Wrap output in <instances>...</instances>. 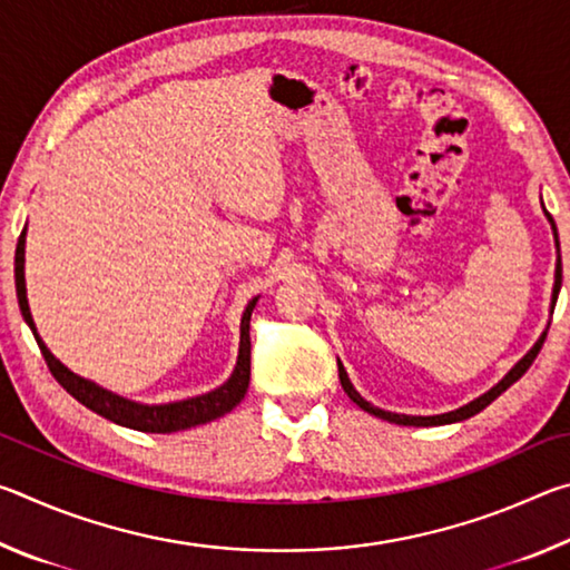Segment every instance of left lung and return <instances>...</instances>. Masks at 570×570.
Listing matches in <instances>:
<instances>
[{
  "label": "left lung",
  "mask_w": 570,
  "mask_h": 570,
  "mask_svg": "<svg viewBox=\"0 0 570 570\" xmlns=\"http://www.w3.org/2000/svg\"><path fill=\"white\" fill-rule=\"evenodd\" d=\"M543 210H546V208H543ZM546 216H548V220H551V226H553V236H556V246H558V230H556L553 218H551V214H548V210H546ZM561 282H563V266H561V256H558V262H556L553 298H551V312H553V306H556V302H558V292H561ZM546 334H548V330H546L543 334H540V340L533 344V350H530V352L523 356V360H520V362L513 366V370H510V372L505 374V377L495 384L493 390H488L485 394H480L478 400H472V402H468V404H462V407H458V410L445 412V414H432V417H420V414H397V412H387V410L374 407V404L366 402V400L362 397V394L352 387V382H350V377H346V370L342 366V362H336V364H340V382H342L344 392L350 394V400H352V402H356L364 412H370V414H374V417H380V420H387V422H394V424H412V428H432V424H450V422H460V420H468V417H472V414H478L480 410H485L490 402L498 400L500 394H503V392L510 387V384H513V382H518L520 377H523V374L528 372V366L533 364V360L538 356L540 346H543V342H546Z\"/></svg>",
  "instance_id": "1"
}]
</instances>
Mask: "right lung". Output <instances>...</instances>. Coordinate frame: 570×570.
<instances>
[{"instance_id": "add662e5", "label": "right lung", "mask_w": 570, "mask_h": 570, "mask_svg": "<svg viewBox=\"0 0 570 570\" xmlns=\"http://www.w3.org/2000/svg\"><path fill=\"white\" fill-rule=\"evenodd\" d=\"M24 238H27V226L22 228L17 240V250H14V286H17V302H19V312H22L27 326H30L37 344H40V352L45 356L47 366H50L52 377L62 384V387L72 394L77 402H82L85 407L102 414L105 420H110L115 424H122V428L130 430H140V432H178V430H188L196 428V424H206L210 420L224 417L226 412H230L236 404L244 400V394L248 390V380H250V336H248V326H250V312L258 302L250 298L244 316H240V344H238V360L234 366V374L220 384V387L210 390L206 394H198V397H188L180 402H168V404H140L132 400H125L120 394L102 390L100 384H95L90 380L80 377L67 370V366L57 360V356L47 350V344L42 342V336L37 334L35 320L30 314V304H27V284H24Z\"/></svg>"}]
</instances>
